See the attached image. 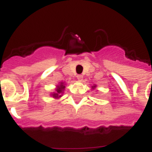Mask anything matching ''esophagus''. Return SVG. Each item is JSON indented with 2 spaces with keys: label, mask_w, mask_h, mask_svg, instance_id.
Instances as JSON below:
<instances>
[{
  "label": "esophagus",
  "mask_w": 152,
  "mask_h": 152,
  "mask_svg": "<svg viewBox=\"0 0 152 152\" xmlns=\"http://www.w3.org/2000/svg\"><path fill=\"white\" fill-rule=\"evenodd\" d=\"M76 78H77V80H79V81H82V80H83V76H82V75H77V76H76Z\"/></svg>",
  "instance_id": "obj_1"
}]
</instances>
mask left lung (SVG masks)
Instances as JSON below:
<instances>
[{"instance_id":"1","label":"left lung","mask_w":152,"mask_h":152,"mask_svg":"<svg viewBox=\"0 0 152 152\" xmlns=\"http://www.w3.org/2000/svg\"><path fill=\"white\" fill-rule=\"evenodd\" d=\"M96 88V85H93L92 86V89H95Z\"/></svg>"}]
</instances>
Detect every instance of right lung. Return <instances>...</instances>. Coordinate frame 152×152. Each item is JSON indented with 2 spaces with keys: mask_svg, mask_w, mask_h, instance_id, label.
Segmentation results:
<instances>
[{
  "mask_svg": "<svg viewBox=\"0 0 152 152\" xmlns=\"http://www.w3.org/2000/svg\"><path fill=\"white\" fill-rule=\"evenodd\" d=\"M56 89H55V92H51L50 96L54 99H60V97L63 96V94L64 93V90H65L66 86L64 82H60V83L56 86Z\"/></svg>",
  "mask_w": 152,
  "mask_h": 152,
  "instance_id": "add662e5",
  "label": "right lung"
}]
</instances>
